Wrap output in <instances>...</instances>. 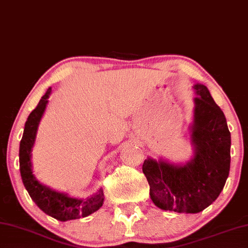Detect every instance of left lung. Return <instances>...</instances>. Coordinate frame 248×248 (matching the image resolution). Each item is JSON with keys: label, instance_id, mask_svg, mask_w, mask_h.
<instances>
[{"label": "left lung", "instance_id": "left-lung-1", "mask_svg": "<svg viewBox=\"0 0 248 248\" xmlns=\"http://www.w3.org/2000/svg\"><path fill=\"white\" fill-rule=\"evenodd\" d=\"M193 121L188 125L193 155L186 163L144 160L142 171L155 206L178 213H199L221 193L231 167V132L209 89L195 84Z\"/></svg>", "mask_w": 248, "mask_h": 248}]
</instances>
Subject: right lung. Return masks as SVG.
I'll use <instances>...</instances> for the list:
<instances>
[{
	"instance_id": "add662e5",
	"label": "right lung",
	"mask_w": 248,
	"mask_h": 248,
	"mask_svg": "<svg viewBox=\"0 0 248 248\" xmlns=\"http://www.w3.org/2000/svg\"><path fill=\"white\" fill-rule=\"evenodd\" d=\"M52 88L47 89L45 95L39 100L37 107L27 118L24 132L19 143V171L23 184L29 192L31 199L47 215L66 222L70 219L86 217L103 206L105 195L103 188L86 199L72 198L64 192L53 190L39 182L33 173L32 151L36 140L38 125L44 115Z\"/></svg>"
}]
</instances>
